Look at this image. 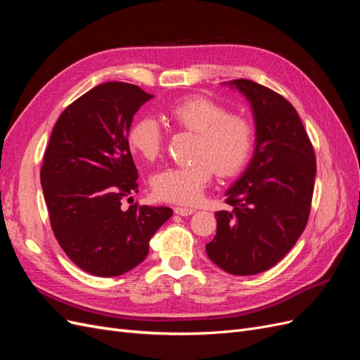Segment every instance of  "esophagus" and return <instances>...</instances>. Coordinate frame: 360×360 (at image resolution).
I'll return each instance as SVG.
<instances>
[{"label":"esophagus","instance_id":"esophagus-1","mask_svg":"<svg viewBox=\"0 0 360 360\" xmlns=\"http://www.w3.org/2000/svg\"><path fill=\"white\" fill-rule=\"evenodd\" d=\"M193 212H195V209H192V207H174V213L180 214V216H189Z\"/></svg>","mask_w":360,"mask_h":360}]
</instances>
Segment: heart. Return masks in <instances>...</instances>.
<instances>
[{"instance_id":"heart-1","label":"heart","mask_w":360,"mask_h":360,"mask_svg":"<svg viewBox=\"0 0 360 360\" xmlns=\"http://www.w3.org/2000/svg\"><path fill=\"white\" fill-rule=\"evenodd\" d=\"M167 118L172 126L197 134L191 165L160 171L153 179L158 198L169 202H197L213 171L231 177L248 163L255 146V124L242 112H228V108L210 97L193 94L171 103ZM127 143L146 160H155L163 147V129L151 115L135 118L127 132Z\"/></svg>"}]
</instances>
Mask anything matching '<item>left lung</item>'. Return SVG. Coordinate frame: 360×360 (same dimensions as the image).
<instances>
[{
    "instance_id": "left-lung-1",
    "label": "left lung",
    "mask_w": 360,
    "mask_h": 360,
    "mask_svg": "<svg viewBox=\"0 0 360 360\" xmlns=\"http://www.w3.org/2000/svg\"><path fill=\"white\" fill-rule=\"evenodd\" d=\"M252 105L257 147L243 176L226 192L231 212H216V236L205 245L213 263L231 275H257L284 258L308 224L317 172L311 139L284 96L234 79Z\"/></svg>"
}]
</instances>
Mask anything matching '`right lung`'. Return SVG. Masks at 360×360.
<instances>
[{"label": "right lung", "mask_w": 360, "mask_h": 360, "mask_svg": "<svg viewBox=\"0 0 360 360\" xmlns=\"http://www.w3.org/2000/svg\"><path fill=\"white\" fill-rule=\"evenodd\" d=\"M151 97L127 82L94 86L63 111L43 156L40 181L53 236L94 276H120L143 263L150 238L172 214L169 207H122L138 192L127 132Z\"/></svg>", "instance_id": "add662e5"}]
</instances>
